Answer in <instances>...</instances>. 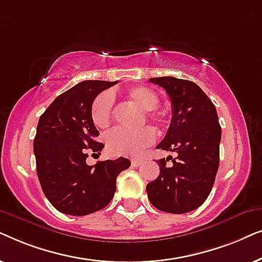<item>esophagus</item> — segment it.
<instances>
[{
    "mask_svg": "<svg viewBox=\"0 0 262 262\" xmlns=\"http://www.w3.org/2000/svg\"><path fill=\"white\" fill-rule=\"evenodd\" d=\"M141 163H142V160H139V159H132L131 160V164L134 167H138Z\"/></svg>",
    "mask_w": 262,
    "mask_h": 262,
    "instance_id": "obj_1",
    "label": "esophagus"
}]
</instances>
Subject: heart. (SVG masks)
I'll use <instances>...</instances> for the list:
<instances>
[{
	"instance_id": "b5f03b06",
	"label": "heart",
	"mask_w": 262,
	"mask_h": 262,
	"mask_svg": "<svg viewBox=\"0 0 262 262\" xmlns=\"http://www.w3.org/2000/svg\"><path fill=\"white\" fill-rule=\"evenodd\" d=\"M124 99L128 103L143 111L145 119L151 121L156 126H166L168 117L164 111L157 108L159 95L151 88L144 85H136L124 92ZM114 100L108 93H101L93 100L91 106V118L95 127L105 130L113 119ZM155 141V132L151 128L144 127L136 132L114 130L106 136L105 143L108 154L114 156H137L146 146Z\"/></svg>"
}]
</instances>
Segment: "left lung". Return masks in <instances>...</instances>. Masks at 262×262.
I'll return each instance as SVG.
<instances>
[{"label":"left lung","mask_w":262,"mask_h":262,"mask_svg":"<svg viewBox=\"0 0 262 262\" xmlns=\"http://www.w3.org/2000/svg\"><path fill=\"white\" fill-rule=\"evenodd\" d=\"M149 81L164 88L173 112L166 137L156 148L178 156L170 167L165 164L171 156L159 160V177L146 185L148 198L164 212H189L207 199L220 166L222 128L216 107L194 82L173 76Z\"/></svg>","instance_id":"left-lung-1"}]
</instances>
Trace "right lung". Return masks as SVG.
Instances as JSON below:
<instances>
[{"mask_svg": "<svg viewBox=\"0 0 262 262\" xmlns=\"http://www.w3.org/2000/svg\"><path fill=\"white\" fill-rule=\"evenodd\" d=\"M118 82L82 81L53 100L39 118L33 148L41 189L52 206L71 216H85L108 205L117 177L131 162L99 161L88 166V151L100 152L98 128L91 118L93 100Z\"/></svg>", "mask_w": 262, "mask_h": 262, "instance_id": "right-lung-1", "label": "right lung"}]
</instances>
